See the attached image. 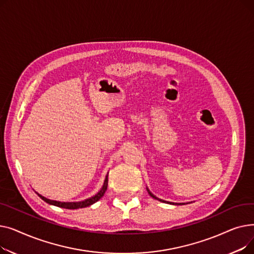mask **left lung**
Segmentation results:
<instances>
[{
	"label": "left lung",
	"mask_w": 254,
	"mask_h": 254,
	"mask_svg": "<svg viewBox=\"0 0 254 254\" xmlns=\"http://www.w3.org/2000/svg\"><path fill=\"white\" fill-rule=\"evenodd\" d=\"M147 191H148V193H149V194H150V195H151L153 198H156V199H158V201H161V202H165V203H168V204H172V205H184L183 203H180V204H178V203H170V202H166V201H164V199L158 198V197H156L154 194H152L148 189H147Z\"/></svg>",
	"instance_id": "1"
}]
</instances>
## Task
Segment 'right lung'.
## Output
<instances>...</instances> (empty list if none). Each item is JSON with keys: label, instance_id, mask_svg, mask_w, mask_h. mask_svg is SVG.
I'll use <instances>...</instances> for the list:
<instances>
[{"label": "right lung", "instance_id": "add662e5", "mask_svg": "<svg viewBox=\"0 0 254 254\" xmlns=\"http://www.w3.org/2000/svg\"><path fill=\"white\" fill-rule=\"evenodd\" d=\"M107 186H108V175H107L106 178H105V181H104V184L102 186L101 190L96 195H93V196H91L89 198H86V199H84V201H81V202H58V201H53V199H49V198L41 195V194L38 193V192H36V193L40 197H41L44 202H46L47 204L57 206V207H61V208H64V209H79V208L88 207V206H90L92 204H95L96 202H98L99 199L104 195V193L106 192Z\"/></svg>", "mask_w": 254, "mask_h": 254}]
</instances>
